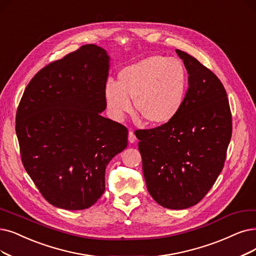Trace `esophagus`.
Listing matches in <instances>:
<instances>
[{
    "mask_svg": "<svg viewBox=\"0 0 256 256\" xmlns=\"http://www.w3.org/2000/svg\"><path fill=\"white\" fill-rule=\"evenodd\" d=\"M136 134H134V131H132V130H129V134H128V140H129L130 142H136Z\"/></svg>",
    "mask_w": 256,
    "mask_h": 256,
    "instance_id": "1",
    "label": "esophagus"
}]
</instances>
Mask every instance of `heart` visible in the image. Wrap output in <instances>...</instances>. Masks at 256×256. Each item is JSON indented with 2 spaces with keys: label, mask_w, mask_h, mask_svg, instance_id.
I'll return each mask as SVG.
<instances>
[{
  "label": "heart",
  "mask_w": 256,
  "mask_h": 256,
  "mask_svg": "<svg viewBox=\"0 0 256 256\" xmlns=\"http://www.w3.org/2000/svg\"><path fill=\"white\" fill-rule=\"evenodd\" d=\"M118 83L109 80L105 98L112 116L122 118L136 100L138 114L153 125L165 124L178 114L185 100L187 71L176 58L151 56L122 68Z\"/></svg>",
  "instance_id": "heart-1"
}]
</instances>
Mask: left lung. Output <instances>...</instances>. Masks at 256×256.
Masks as SVG:
<instances>
[{
    "label": "left lung",
    "mask_w": 256,
    "mask_h": 256,
    "mask_svg": "<svg viewBox=\"0 0 256 256\" xmlns=\"http://www.w3.org/2000/svg\"><path fill=\"white\" fill-rule=\"evenodd\" d=\"M189 74L178 114L168 122L140 129L138 150L150 196L168 209L196 205L224 168L232 136L227 92L220 78L192 56L176 49Z\"/></svg>",
    "instance_id": "left-lung-1"
}]
</instances>
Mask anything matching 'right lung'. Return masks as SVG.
<instances>
[{"label":"right lung","instance_id":"obj_1","mask_svg":"<svg viewBox=\"0 0 256 256\" xmlns=\"http://www.w3.org/2000/svg\"><path fill=\"white\" fill-rule=\"evenodd\" d=\"M109 56L87 44L40 69L16 116L23 166L42 196L66 210L91 207L105 191V169L128 144V129L100 114Z\"/></svg>","mask_w":256,"mask_h":256}]
</instances>
